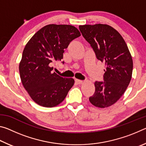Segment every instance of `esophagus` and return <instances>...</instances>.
Here are the masks:
<instances>
[{
	"label": "esophagus",
	"instance_id": "esophagus-1",
	"mask_svg": "<svg viewBox=\"0 0 146 146\" xmlns=\"http://www.w3.org/2000/svg\"><path fill=\"white\" fill-rule=\"evenodd\" d=\"M75 82L77 84H80L83 83V80H78V79H75Z\"/></svg>",
	"mask_w": 146,
	"mask_h": 146
}]
</instances>
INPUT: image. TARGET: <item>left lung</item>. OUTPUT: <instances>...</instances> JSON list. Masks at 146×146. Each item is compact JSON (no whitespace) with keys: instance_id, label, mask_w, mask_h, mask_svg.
Segmentation results:
<instances>
[{"instance_id":"left-lung-1","label":"left lung","mask_w":146,"mask_h":146,"mask_svg":"<svg viewBox=\"0 0 146 146\" xmlns=\"http://www.w3.org/2000/svg\"><path fill=\"white\" fill-rule=\"evenodd\" d=\"M79 29L97 58L106 64L104 81L95 82V91L90 101L96 107H109L119 100L130 82L131 55L122 36L111 26L98 24L79 26Z\"/></svg>"}]
</instances>
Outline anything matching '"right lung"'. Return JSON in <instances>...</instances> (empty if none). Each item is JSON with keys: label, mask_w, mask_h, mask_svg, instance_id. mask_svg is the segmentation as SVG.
<instances>
[{"label": "right lung", "mask_w": 146, "mask_h": 146, "mask_svg": "<svg viewBox=\"0 0 146 146\" xmlns=\"http://www.w3.org/2000/svg\"><path fill=\"white\" fill-rule=\"evenodd\" d=\"M80 36V31L73 26L49 24L27 43L19 64L20 76L24 88L37 104L52 108L67 96L75 80L53 73L50 64L61 60L65 49Z\"/></svg>", "instance_id": "right-lung-1"}]
</instances>
